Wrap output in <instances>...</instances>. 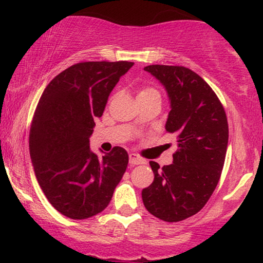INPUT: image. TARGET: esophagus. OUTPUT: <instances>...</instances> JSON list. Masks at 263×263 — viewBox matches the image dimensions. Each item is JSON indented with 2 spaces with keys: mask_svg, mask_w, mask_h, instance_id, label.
Listing matches in <instances>:
<instances>
[{
  "mask_svg": "<svg viewBox=\"0 0 263 263\" xmlns=\"http://www.w3.org/2000/svg\"><path fill=\"white\" fill-rule=\"evenodd\" d=\"M129 163H130L132 165H140V164L145 163V159H142V158L139 157L138 154L130 153L129 154Z\"/></svg>",
  "mask_w": 263,
  "mask_h": 263,
  "instance_id": "esophagus-1",
  "label": "esophagus"
}]
</instances>
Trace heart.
Returning a JSON list of instances; mask_svg holds the SVG:
<instances>
[{"label": "heart", "mask_w": 263, "mask_h": 263, "mask_svg": "<svg viewBox=\"0 0 263 263\" xmlns=\"http://www.w3.org/2000/svg\"><path fill=\"white\" fill-rule=\"evenodd\" d=\"M151 93H158V92L152 87H145V88H142L141 91H140L139 96H146V95H151Z\"/></svg>", "instance_id": "1"}]
</instances>
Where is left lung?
Returning <instances> with one entry per match:
<instances>
[{
  "mask_svg": "<svg viewBox=\"0 0 263 263\" xmlns=\"http://www.w3.org/2000/svg\"><path fill=\"white\" fill-rule=\"evenodd\" d=\"M143 69L167 91L171 111L165 128L176 135L178 149L171 165L149 161L154 181L142 190V201L154 217L182 221L202 210L218 185L228 149V118L211 86L189 68L152 64Z\"/></svg>",
  "mask_w": 263,
  "mask_h": 263,
  "instance_id": "left-lung-1",
  "label": "left lung"
}]
</instances>
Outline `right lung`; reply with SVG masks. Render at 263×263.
I'll return each mask as SVG.
<instances>
[{
  "instance_id": "1",
  "label": "right lung",
  "mask_w": 263,
  "mask_h": 263,
  "mask_svg": "<svg viewBox=\"0 0 263 263\" xmlns=\"http://www.w3.org/2000/svg\"><path fill=\"white\" fill-rule=\"evenodd\" d=\"M133 62H81L50 81L30 129L34 174L49 202L70 219H87L110 203L128 166V153L114 147L99 158L89 149L96 117Z\"/></svg>"
}]
</instances>
